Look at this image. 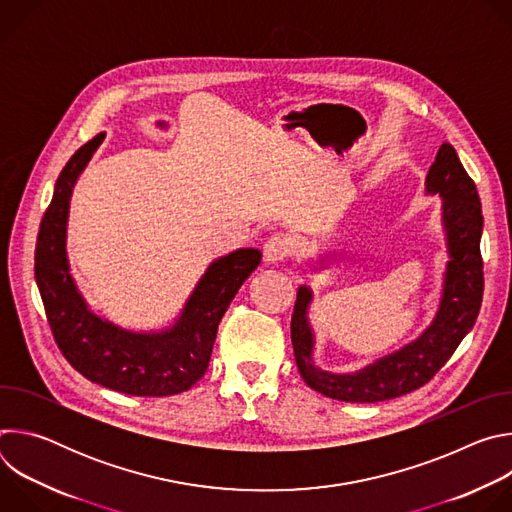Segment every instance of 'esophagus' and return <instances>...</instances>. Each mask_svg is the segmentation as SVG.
<instances>
[{
	"mask_svg": "<svg viewBox=\"0 0 512 512\" xmlns=\"http://www.w3.org/2000/svg\"><path fill=\"white\" fill-rule=\"evenodd\" d=\"M289 255V243L283 237H271L265 245H263V259L269 265L281 263L285 257Z\"/></svg>",
	"mask_w": 512,
	"mask_h": 512,
	"instance_id": "1",
	"label": "esophagus"
}]
</instances>
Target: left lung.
Wrapping results in <instances>:
<instances>
[{
  "instance_id": "left-lung-1",
  "label": "left lung",
  "mask_w": 512,
  "mask_h": 512,
  "mask_svg": "<svg viewBox=\"0 0 512 512\" xmlns=\"http://www.w3.org/2000/svg\"><path fill=\"white\" fill-rule=\"evenodd\" d=\"M425 192L442 196V225L448 255L440 310L429 328L407 346L375 360L356 373L322 371L312 360L314 332L308 322L312 289L302 285L291 316V344L306 385L330 399L377 403L407 395L433 379L472 330L484 291L480 255L482 206L474 180L464 170L452 143H442L425 178Z\"/></svg>"
}]
</instances>
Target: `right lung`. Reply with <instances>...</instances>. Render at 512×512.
<instances>
[{
	"label": "right lung",
	"instance_id": "right-lung-1",
	"mask_svg": "<svg viewBox=\"0 0 512 512\" xmlns=\"http://www.w3.org/2000/svg\"><path fill=\"white\" fill-rule=\"evenodd\" d=\"M103 139L99 133L68 160L40 223L34 273L46 318L62 356L85 379L135 397L178 395L204 377L218 324L261 251L239 249L212 261L180 318L160 332H131L91 312L68 273L66 221L72 188Z\"/></svg>",
	"mask_w": 512,
	"mask_h": 512
}]
</instances>
